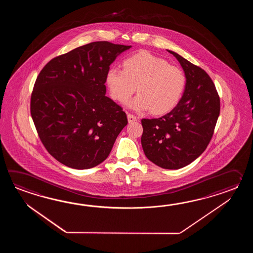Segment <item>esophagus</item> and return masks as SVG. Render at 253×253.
Instances as JSON below:
<instances>
[{
    "label": "esophagus",
    "instance_id": "esophagus-1",
    "mask_svg": "<svg viewBox=\"0 0 253 253\" xmlns=\"http://www.w3.org/2000/svg\"><path fill=\"white\" fill-rule=\"evenodd\" d=\"M127 120H128L129 123H133V122L137 121V118L134 116V115L129 113L127 114Z\"/></svg>",
    "mask_w": 253,
    "mask_h": 253
}]
</instances>
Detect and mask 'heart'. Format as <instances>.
<instances>
[{
    "label": "heart",
    "instance_id": "b5f03b06",
    "mask_svg": "<svg viewBox=\"0 0 253 253\" xmlns=\"http://www.w3.org/2000/svg\"><path fill=\"white\" fill-rule=\"evenodd\" d=\"M123 70H109L106 84L110 96L117 102L130 103L136 110L148 109L152 115H164L176 107L183 96L186 78L183 70L169 64L165 59L141 50L122 62Z\"/></svg>",
    "mask_w": 253,
    "mask_h": 253
}]
</instances>
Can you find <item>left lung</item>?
I'll return each mask as SVG.
<instances>
[{
	"label": "left lung",
	"mask_w": 253,
	"mask_h": 253,
	"mask_svg": "<svg viewBox=\"0 0 253 253\" xmlns=\"http://www.w3.org/2000/svg\"><path fill=\"white\" fill-rule=\"evenodd\" d=\"M185 89L177 106L159 119H143L141 144L145 155L165 169L188 166L209 145L220 115V97L210 76L179 54Z\"/></svg>",
	"instance_id": "left-lung-1"
}]
</instances>
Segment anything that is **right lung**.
<instances>
[{"label":"right lung","mask_w":253,"mask_h":253,"mask_svg":"<svg viewBox=\"0 0 253 253\" xmlns=\"http://www.w3.org/2000/svg\"><path fill=\"white\" fill-rule=\"evenodd\" d=\"M131 46L95 42L43 67L33 86L31 115L48 153L66 167L88 169L107 159L127 125L123 108L106 94V75Z\"/></svg>","instance_id":"1"}]
</instances>
